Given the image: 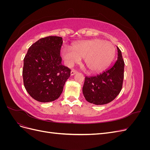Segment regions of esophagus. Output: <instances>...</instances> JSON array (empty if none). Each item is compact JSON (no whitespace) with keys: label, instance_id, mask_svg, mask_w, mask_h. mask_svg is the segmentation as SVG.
I'll return each instance as SVG.
<instances>
[{"label":"esophagus","instance_id":"34e87169","mask_svg":"<svg viewBox=\"0 0 150 150\" xmlns=\"http://www.w3.org/2000/svg\"><path fill=\"white\" fill-rule=\"evenodd\" d=\"M76 73H77V71H75V70H74V69L71 70V76H73V75L76 74Z\"/></svg>","mask_w":150,"mask_h":150}]
</instances>
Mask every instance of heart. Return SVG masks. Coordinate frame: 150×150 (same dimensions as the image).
<instances>
[{
	"mask_svg": "<svg viewBox=\"0 0 150 150\" xmlns=\"http://www.w3.org/2000/svg\"><path fill=\"white\" fill-rule=\"evenodd\" d=\"M112 43L102 39L85 40L74 44L72 47L64 46L61 56L68 67H72L84 58L86 66L91 72H99L111 64L115 56Z\"/></svg>",
	"mask_w": 150,
	"mask_h": 150,
	"instance_id": "1",
	"label": "heart"
}]
</instances>
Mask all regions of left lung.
I'll list each match as a JSON object with an SVG mask.
<instances>
[{
    "mask_svg": "<svg viewBox=\"0 0 150 150\" xmlns=\"http://www.w3.org/2000/svg\"><path fill=\"white\" fill-rule=\"evenodd\" d=\"M117 59L111 67L96 76H86L83 87L86 100L96 105L111 102L122 89L125 62L121 51L117 47Z\"/></svg>",
    "mask_w": 150,
    "mask_h": 150,
    "instance_id": "8db88e82",
    "label": "left lung"
}]
</instances>
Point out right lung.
Masks as SVG:
<instances>
[{
	"instance_id": "right-lung-1",
	"label": "right lung",
	"mask_w": 150,
	"mask_h": 150,
	"mask_svg": "<svg viewBox=\"0 0 150 150\" xmlns=\"http://www.w3.org/2000/svg\"><path fill=\"white\" fill-rule=\"evenodd\" d=\"M62 38L48 36L41 38L29 48L24 59V85L35 100L47 103L61 94L71 69L62 64L60 56Z\"/></svg>"
}]
</instances>
